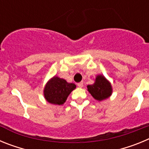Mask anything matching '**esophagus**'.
Returning a JSON list of instances; mask_svg holds the SVG:
<instances>
[{
	"label": "esophagus",
	"instance_id": "34e87169",
	"mask_svg": "<svg viewBox=\"0 0 149 149\" xmlns=\"http://www.w3.org/2000/svg\"><path fill=\"white\" fill-rule=\"evenodd\" d=\"M77 86H78V87H80V88H82L83 86H84V83H83V82L78 83V84H77Z\"/></svg>",
	"mask_w": 149,
	"mask_h": 149
}]
</instances>
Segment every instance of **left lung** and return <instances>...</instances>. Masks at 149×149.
Segmentation results:
<instances>
[{
	"label": "left lung",
	"mask_w": 149,
	"mask_h": 149,
	"mask_svg": "<svg viewBox=\"0 0 149 149\" xmlns=\"http://www.w3.org/2000/svg\"><path fill=\"white\" fill-rule=\"evenodd\" d=\"M87 90L95 99L99 101L108 98L113 93L111 84L103 74L96 76L94 84L87 86Z\"/></svg>",
	"instance_id": "8db88e82"
}]
</instances>
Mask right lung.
I'll list each match as a JSON object with an SVG mask.
<instances>
[{"label": "right lung", "instance_id": "1", "mask_svg": "<svg viewBox=\"0 0 149 149\" xmlns=\"http://www.w3.org/2000/svg\"><path fill=\"white\" fill-rule=\"evenodd\" d=\"M76 88L73 83H68L58 76H54L45 86L43 94L48 103L55 105H62L65 103L68 96Z\"/></svg>", "mask_w": 149, "mask_h": 149}]
</instances>
